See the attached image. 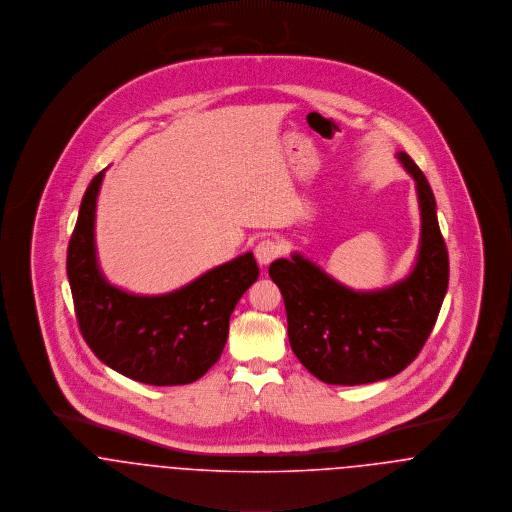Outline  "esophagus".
<instances>
[{
    "label": "esophagus",
    "instance_id": "34e87169",
    "mask_svg": "<svg viewBox=\"0 0 512 512\" xmlns=\"http://www.w3.org/2000/svg\"><path fill=\"white\" fill-rule=\"evenodd\" d=\"M281 255V245L273 239H263L259 241V245L255 247V257L259 261V265H269L271 261H275Z\"/></svg>",
    "mask_w": 512,
    "mask_h": 512
}]
</instances>
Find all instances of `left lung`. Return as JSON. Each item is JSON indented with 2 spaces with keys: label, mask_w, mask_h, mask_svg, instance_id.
I'll return each mask as SVG.
<instances>
[{
  "label": "left lung",
  "mask_w": 512,
  "mask_h": 512,
  "mask_svg": "<svg viewBox=\"0 0 512 512\" xmlns=\"http://www.w3.org/2000/svg\"><path fill=\"white\" fill-rule=\"evenodd\" d=\"M416 182L420 247L408 277L379 290H351L316 263L292 253L269 267L281 288L288 341L298 361L328 385H365L395 377L428 340L450 279L434 192L416 163L397 153Z\"/></svg>",
  "instance_id": "obj_1"
}]
</instances>
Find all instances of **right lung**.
<instances>
[{"label":"right lung","mask_w":512,"mask_h":512,"mask_svg":"<svg viewBox=\"0 0 512 512\" xmlns=\"http://www.w3.org/2000/svg\"><path fill=\"white\" fill-rule=\"evenodd\" d=\"M104 171L80 204L66 255V275L82 338L117 373L155 387L188 385L222 355L229 316L259 279L253 253L228 261L161 296H139L108 283L98 267L94 222Z\"/></svg>","instance_id":"add662e5"}]
</instances>
